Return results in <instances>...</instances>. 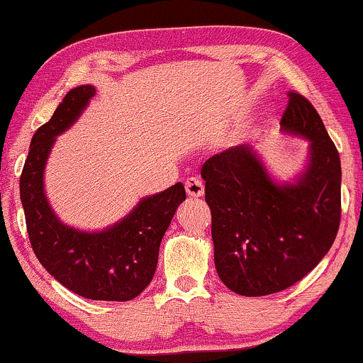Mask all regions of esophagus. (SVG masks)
Here are the masks:
<instances>
[{
  "mask_svg": "<svg viewBox=\"0 0 363 363\" xmlns=\"http://www.w3.org/2000/svg\"><path fill=\"white\" fill-rule=\"evenodd\" d=\"M185 190L190 199H200V196H203L205 193V185L200 178L191 177L185 182Z\"/></svg>",
  "mask_w": 363,
  "mask_h": 363,
  "instance_id": "obj_1",
  "label": "esophagus"
}]
</instances>
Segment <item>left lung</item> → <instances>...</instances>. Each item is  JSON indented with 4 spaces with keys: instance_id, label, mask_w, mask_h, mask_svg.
<instances>
[{
    "instance_id": "left-lung-1",
    "label": "left lung",
    "mask_w": 363,
    "mask_h": 363,
    "mask_svg": "<svg viewBox=\"0 0 363 363\" xmlns=\"http://www.w3.org/2000/svg\"><path fill=\"white\" fill-rule=\"evenodd\" d=\"M289 98L281 130L310 143L294 182H275L252 145L201 167L216 274L238 295L277 294L302 280L330 250L340 225V157L312 103L295 91Z\"/></svg>"
}]
</instances>
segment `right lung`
<instances>
[{
  "instance_id": "right-lung-1",
  "label": "right lung",
  "mask_w": 363,
  "mask_h": 363,
  "mask_svg": "<svg viewBox=\"0 0 363 363\" xmlns=\"http://www.w3.org/2000/svg\"><path fill=\"white\" fill-rule=\"evenodd\" d=\"M95 93L91 84L69 89L48 123L36 130L23 167L20 195L33 252L46 272L84 298L126 302L152 281L160 243L186 193L183 183H177L145 196L101 232H83L61 222L45 193L46 162L56 136L79 118Z\"/></svg>"
}]
</instances>
